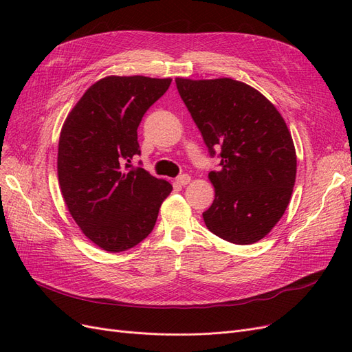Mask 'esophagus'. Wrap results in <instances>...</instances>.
Here are the masks:
<instances>
[{
	"label": "esophagus",
	"instance_id": "obj_1",
	"mask_svg": "<svg viewBox=\"0 0 352 352\" xmlns=\"http://www.w3.org/2000/svg\"><path fill=\"white\" fill-rule=\"evenodd\" d=\"M189 180H190V176H189V175H186V173H184V175H180V176H177V179H176V182H177L179 185H182V186H185V185H188V184H189Z\"/></svg>",
	"mask_w": 352,
	"mask_h": 352
}]
</instances>
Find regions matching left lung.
Instances as JSON below:
<instances>
[{"instance_id":"1","label":"left lung","mask_w":352,"mask_h":352,"mask_svg":"<svg viewBox=\"0 0 352 352\" xmlns=\"http://www.w3.org/2000/svg\"><path fill=\"white\" fill-rule=\"evenodd\" d=\"M180 98L219 170L208 177L214 201L202 212L206 226L236 245L263 239L289 204L296 175L292 136L274 105L233 79L176 78Z\"/></svg>"}]
</instances>
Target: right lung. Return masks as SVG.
Masks as SVG:
<instances>
[{
  "label": "right lung",
  "mask_w": 352,
  "mask_h": 352,
  "mask_svg": "<svg viewBox=\"0 0 352 352\" xmlns=\"http://www.w3.org/2000/svg\"><path fill=\"white\" fill-rule=\"evenodd\" d=\"M172 79L109 76L67 116L58 142V182L72 217L100 248L122 252L153 232L172 185L131 160L141 155L138 126Z\"/></svg>",
  "instance_id": "1"
}]
</instances>
